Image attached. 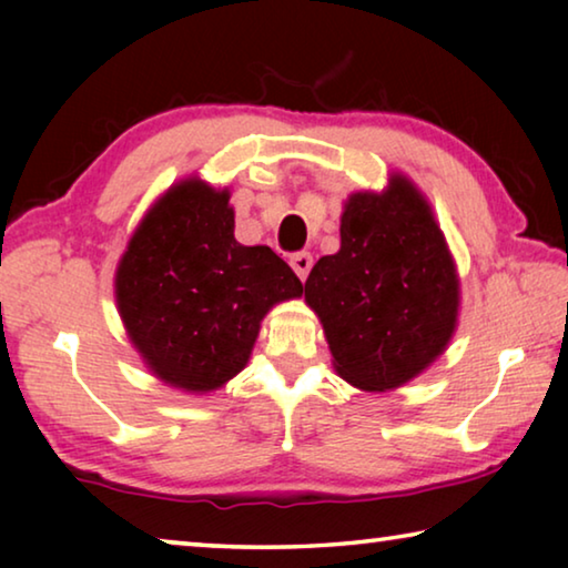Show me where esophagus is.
Returning <instances> with one entry per match:
<instances>
[{
    "instance_id": "1",
    "label": "esophagus",
    "mask_w": 568,
    "mask_h": 568,
    "mask_svg": "<svg viewBox=\"0 0 568 568\" xmlns=\"http://www.w3.org/2000/svg\"><path fill=\"white\" fill-rule=\"evenodd\" d=\"M291 265H293L295 275L301 277V281H305L307 273H311V267H313V255L311 253H295L291 257Z\"/></svg>"
}]
</instances>
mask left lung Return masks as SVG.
Instances as JSON below:
<instances>
[{
    "mask_svg": "<svg viewBox=\"0 0 568 568\" xmlns=\"http://www.w3.org/2000/svg\"><path fill=\"white\" fill-rule=\"evenodd\" d=\"M305 303L318 313L338 376L361 390L398 388L446 351L458 321L456 263L408 178L353 192L341 250L313 265Z\"/></svg>",
    "mask_w": 568,
    "mask_h": 568,
    "instance_id": "obj_1",
    "label": "left lung"
}]
</instances>
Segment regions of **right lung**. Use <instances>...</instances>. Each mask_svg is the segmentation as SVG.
I'll return each instance as SVG.
<instances>
[{
	"label": "right lung",
	"instance_id": "obj_1",
	"mask_svg": "<svg viewBox=\"0 0 568 568\" xmlns=\"http://www.w3.org/2000/svg\"><path fill=\"white\" fill-rule=\"evenodd\" d=\"M120 318L148 368L172 388L210 393L237 376L261 321L303 283L267 245H240L230 192L172 185L130 237L114 275Z\"/></svg>",
	"mask_w": 568,
	"mask_h": 568
}]
</instances>
